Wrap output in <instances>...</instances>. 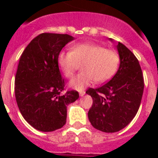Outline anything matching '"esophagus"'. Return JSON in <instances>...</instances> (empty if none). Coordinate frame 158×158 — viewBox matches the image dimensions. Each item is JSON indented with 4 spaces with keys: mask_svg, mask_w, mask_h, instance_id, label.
<instances>
[{
    "mask_svg": "<svg viewBox=\"0 0 158 158\" xmlns=\"http://www.w3.org/2000/svg\"><path fill=\"white\" fill-rule=\"evenodd\" d=\"M85 95V91H81V92H79V96H84Z\"/></svg>",
    "mask_w": 158,
    "mask_h": 158,
    "instance_id": "esophagus-1",
    "label": "esophagus"
}]
</instances>
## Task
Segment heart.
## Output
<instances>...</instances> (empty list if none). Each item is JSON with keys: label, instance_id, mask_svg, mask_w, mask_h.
Instances as JSON below:
<instances>
[{"label": "heart", "instance_id": "1", "mask_svg": "<svg viewBox=\"0 0 158 158\" xmlns=\"http://www.w3.org/2000/svg\"><path fill=\"white\" fill-rule=\"evenodd\" d=\"M60 69L66 78L71 79L82 65L81 73L69 82V87L82 91L95 80L103 83L109 80L116 73L119 56L115 51L102 45L83 43L73 45L71 52H61L57 57Z\"/></svg>", "mask_w": 158, "mask_h": 158}]
</instances>
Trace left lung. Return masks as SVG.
Instances as JSON below:
<instances>
[{"instance_id":"obj_1","label":"left lung","mask_w":158,"mask_h":158,"mask_svg":"<svg viewBox=\"0 0 158 158\" xmlns=\"http://www.w3.org/2000/svg\"><path fill=\"white\" fill-rule=\"evenodd\" d=\"M117 49L120 64L116 74L104 85L86 91L93 99L88 113L89 122L95 129L106 133L118 132L132 121L144 90L142 71L135 56L120 42Z\"/></svg>"}]
</instances>
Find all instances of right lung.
<instances>
[{"instance_id":"right-lung-1","label":"right lung","mask_w":158,"mask_h":158,"mask_svg":"<svg viewBox=\"0 0 158 158\" xmlns=\"http://www.w3.org/2000/svg\"><path fill=\"white\" fill-rule=\"evenodd\" d=\"M74 38L69 35L43 33L33 39L21 55L15 77L19 111L30 125L52 132L66 123L67 107L79 98L76 90L64 89L58 68L59 53Z\"/></svg>"}]
</instances>
